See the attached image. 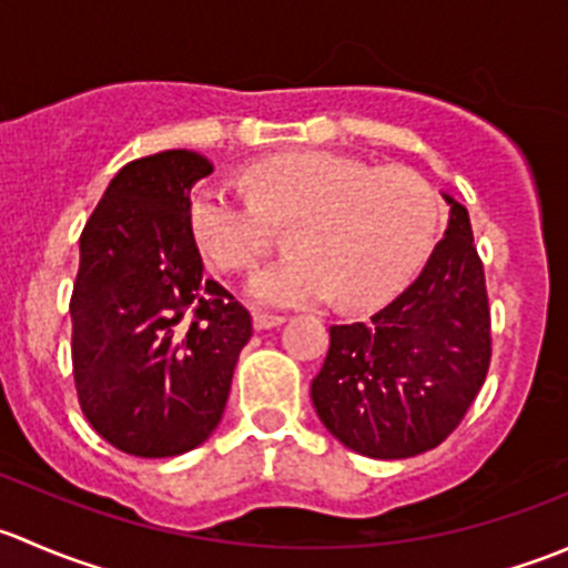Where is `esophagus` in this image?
Segmentation results:
<instances>
[{
    "instance_id": "1",
    "label": "esophagus",
    "mask_w": 568,
    "mask_h": 568,
    "mask_svg": "<svg viewBox=\"0 0 568 568\" xmlns=\"http://www.w3.org/2000/svg\"><path fill=\"white\" fill-rule=\"evenodd\" d=\"M285 321V316H272V313H255L252 316V324H255V329H272V326H280Z\"/></svg>"
}]
</instances>
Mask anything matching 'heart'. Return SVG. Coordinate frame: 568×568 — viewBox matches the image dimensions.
<instances>
[{"label": "heart", "instance_id": "obj_1", "mask_svg": "<svg viewBox=\"0 0 568 568\" xmlns=\"http://www.w3.org/2000/svg\"><path fill=\"white\" fill-rule=\"evenodd\" d=\"M250 189L209 183L192 200L189 225L220 272H247L272 250L274 225L294 222V255L250 280V296L263 305L332 296L348 311L385 305L426 261L443 220L428 178L335 151L263 159L250 170Z\"/></svg>", "mask_w": 568, "mask_h": 568}]
</instances>
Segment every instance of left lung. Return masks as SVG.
<instances>
[{
    "instance_id": "1",
    "label": "left lung",
    "mask_w": 568,
    "mask_h": 568,
    "mask_svg": "<svg viewBox=\"0 0 568 568\" xmlns=\"http://www.w3.org/2000/svg\"><path fill=\"white\" fill-rule=\"evenodd\" d=\"M445 200L448 231L415 283L368 321L329 326V352L311 385L326 432L371 459L437 448L489 371L484 263L467 209Z\"/></svg>"
}]
</instances>
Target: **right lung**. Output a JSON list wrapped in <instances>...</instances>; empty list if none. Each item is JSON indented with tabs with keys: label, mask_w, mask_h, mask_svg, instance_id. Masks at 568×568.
Listing matches in <instances>:
<instances>
[{
	"label": "right lung",
	"mask_w": 568,
	"mask_h": 568,
	"mask_svg": "<svg viewBox=\"0 0 568 568\" xmlns=\"http://www.w3.org/2000/svg\"><path fill=\"white\" fill-rule=\"evenodd\" d=\"M194 151L129 162L79 239L71 359L90 426L129 456L164 459L209 439L252 316L203 280L189 209L211 175Z\"/></svg>",
	"instance_id": "1"
}]
</instances>
